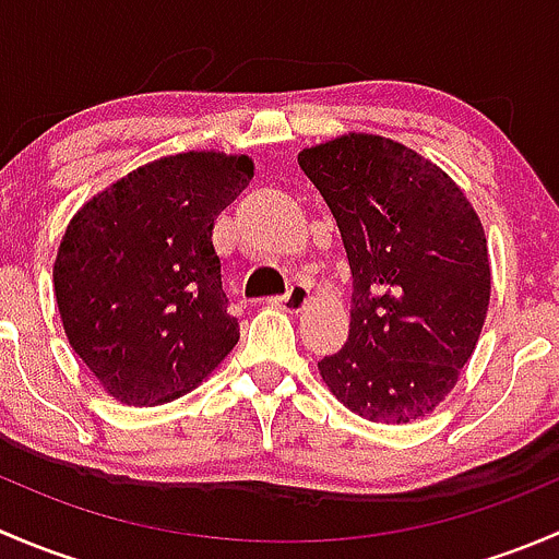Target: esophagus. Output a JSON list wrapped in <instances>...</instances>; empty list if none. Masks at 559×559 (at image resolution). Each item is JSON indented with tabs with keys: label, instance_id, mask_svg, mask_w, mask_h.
<instances>
[{
	"label": "esophagus",
	"instance_id": "34e87169",
	"mask_svg": "<svg viewBox=\"0 0 559 559\" xmlns=\"http://www.w3.org/2000/svg\"><path fill=\"white\" fill-rule=\"evenodd\" d=\"M308 300H311V295H308V289L302 284H295V286H289V292H286V295H281V297H273V306L275 308H281V311H286V313H300L302 308L308 306Z\"/></svg>",
	"mask_w": 559,
	"mask_h": 559
}]
</instances>
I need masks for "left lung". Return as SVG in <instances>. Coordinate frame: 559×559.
Listing matches in <instances>:
<instances>
[{"label":"left lung","instance_id":"1","mask_svg":"<svg viewBox=\"0 0 559 559\" xmlns=\"http://www.w3.org/2000/svg\"><path fill=\"white\" fill-rule=\"evenodd\" d=\"M352 267L346 346L319 362L330 392L370 421L419 419L452 392L489 308L481 222L416 151L346 134L300 156Z\"/></svg>","mask_w":559,"mask_h":559}]
</instances>
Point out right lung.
I'll use <instances>...</instances> for the list:
<instances>
[{
  "label": "right lung",
  "instance_id": "1",
  "mask_svg": "<svg viewBox=\"0 0 559 559\" xmlns=\"http://www.w3.org/2000/svg\"><path fill=\"white\" fill-rule=\"evenodd\" d=\"M251 178L248 156H165L116 180L67 227L53 264L64 332L121 403H170L238 343L213 222Z\"/></svg>",
  "mask_w": 559,
  "mask_h": 559
}]
</instances>
